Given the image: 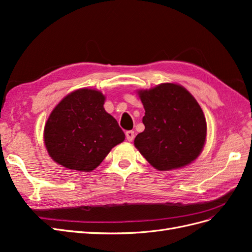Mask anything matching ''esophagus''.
Wrapping results in <instances>:
<instances>
[{
  "label": "esophagus",
  "instance_id": "esophagus-1",
  "mask_svg": "<svg viewBox=\"0 0 252 252\" xmlns=\"http://www.w3.org/2000/svg\"><path fill=\"white\" fill-rule=\"evenodd\" d=\"M125 134H126L127 141H129V142H132L133 141V139H134V131L129 130V131H126Z\"/></svg>",
  "mask_w": 252,
  "mask_h": 252
}]
</instances>
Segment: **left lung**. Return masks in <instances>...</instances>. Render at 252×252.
I'll return each mask as SVG.
<instances>
[{
    "mask_svg": "<svg viewBox=\"0 0 252 252\" xmlns=\"http://www.w3.org/2000/svg\"><path fill=\"white\" fill-rule=\"evenodd\" d=\"M138 94L145 109V130L134 139L140 154L159 171L192 163L207 134L204 112L193 95L174 83L141 89Z\"/></svg>",
    "mask_w": 252,
    "mask_h": 252,
    "instance_id": "8db88e82",
    "label": "left lung"
}]
</instances>
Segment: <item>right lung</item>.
<instances>
[{
	"label": "right lung",
	"instance_id": "right-lung-1",
	"mask_svg": "<svg viewBox=\"0 0 252 252\" xmlns=\"http://www.w3.org/2000/svg\"><path fill=\"white\" fill-rule=\"evenodd\" d=\"M104 103L101 91L81 88L56 106L44 128V143L53 161L71 170L93 171L125 140Z\"/></svg>",
	"mask_w": 252,
	"mask_h": 252
}]
</instances>
